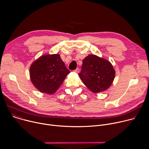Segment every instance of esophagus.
I'll list each match as a JSON object with an SVG mask.
<instances>
[{"mask_svg":"<svg viewBox=\"0 0 149 149\" xmlns=\"http://www.w3.org/2000/svg\"><path fill=\"white\" fill-rule=\"evenodd\" d=\"M74 71L75 72H77V73H78L79 71V68H77V69H75V70H74Z\"/></svg>","mask_w":149,"mask_h":149,"instance_id":"esophagus-1","label":"esophagus"}]
</instances>
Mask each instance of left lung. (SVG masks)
Wrapping results in <instances>:
<instances>
[{
  "label": "left lung",
  "instance_id": "1",
  "mask_svg": "<svg viewBox=\"0 0 149 149\" xmlns=\"http://www.w3.org/2000/svg\"><path fill=\"white\" fill-rule=\"evenodd\" d=\"M78 75L90 91L97 93L110 87L114 79L115 71L109 61L89 55L83 59Z\"/></svg>",
  "mask_w": 149,
  "mask_h": 149
}]
</instances>
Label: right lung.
Returning <instances> with one entry per match:
<instances>
[{
	"label": "right lung",
	"instance_id": "1",
	"mask_svg": "<svg viewBox=\"0 0 149 149\" xmlns=\"http://www.w3.org/2000/svg\"><path fill=\"white\" fill-rule=\"evenodd\" d=\"M70 72L58 54L41 56L30 67L34 86L41 93H55Z\"/></svg>",
	"mask_w": 149,
	"mask_h": 149
}]
</instances>
